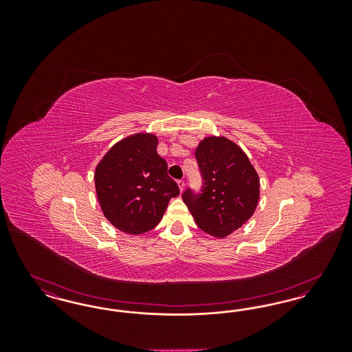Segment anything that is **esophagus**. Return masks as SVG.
Instances as JSON below:
<instances>
[{"mask_svg": "<svg viewBox=\"0 0 352 352\" xmlns=\"http://www.w3.org/2000/svg\"><path fill=\"white\" fill-rule=\"evenodd\" d=\"M177 184H178V186H179V190H181V191H184V179H178V181H177Z\"/></svg>", "mask_w": 352, "mask_h": 352, "instance_id": "1", "label": "esophagus"}]
</instances>
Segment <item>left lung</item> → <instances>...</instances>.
Wrapping results in <instances>:
<instances>
[{
  "label": "left lung",
  "mask_w": 352,
  "mask_h": 352,
  "mask_svg": "<svg viewBox=\"0 0 352 352\" xmlns=\"http://www.w3.org/2000/svg\"><path fill=\"white\" fill-rule=\"evenodd\" d=\"M201 186L182 194L198 227L224 237L251 218L258 201V175L245 155L226 137H207L195 151Z\"/></svg>",
  "instance_id": "left-lung-1"
}]
</instances>
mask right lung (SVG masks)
Listing matches in <instances>:
<instances>
[{"label": "right lung", "instance_id": "add662e5", "mask_svg": "<svg viewBox=\"0 0 352 352\" xmlns=\"http://www.w3.org/2000/svg\"><path fill=\"white\" fill-rule=\"evenodd\" d=\"M153 134H135L116 144L95 171L96 192L104 217L118 230L140 234L153 230L168 201L179 194L157 153Z\"/></svg>", "mask_w": 352, "mask_h": 352}]
</instances>
